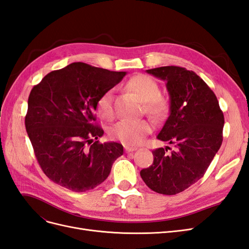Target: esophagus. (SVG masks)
Wrapping results in <instances>:
<instances>
[{
  "label": "esophagus",
  "instance_id": "obj_1",
  "mask_svg": "<svg viewBox=\"0 0 249 249\" xmlns=\"http://www.w3.org/2000/svg\"><path fill=\"white\" fill-rule=\"evenodd\" d=\"M137 149V147H133V146H129V145H124V150L125 153H132L135 152Z\"/></svg>",
  "mask_w": 249,
  "mask_h": 249
}]
</instances>
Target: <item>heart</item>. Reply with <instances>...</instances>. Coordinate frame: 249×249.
I'll return each mask as SVG.
<instances>
[{
	"instance_id": "obj_1",
	"label": "heart",
	"mask_w": 249,
	"mask_h": 249,
	"mask_svg": "<svg viewBox=\"0 0 249 249\" xmlns=\"http://www.w3.org/2000/svg\"><path fill=\"white\" fill-rule=\"evenodd\" d=\"M126 89L143 101V107L152 118L161 120L167 115L169 109L168 101L166 97L160 94L159 83L153 78L146 74H137L127 81ZM113 101V90H108L99 97L96 103V110L99 114L107 120L114 117ZM152 130V124L145 119H123L111 126L109 135L112 139L118 140L124 144L138 145Z\"/></svg>"
}]
</instances>
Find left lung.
I'll return each instance as SVG.
<instances>
[{
	"mask_svg": "<svg viewBox=\"0 0 249 249\" xmlns=\"http://www.w3.org/2000/svg\"><path fill=\"white\" fill-rule=\"evenodd\" d=\"M146 72L166 81L170 114L158 139L175 144L176 149L153 150L154 162L140 176L153 191L175 195L206 173L221 146L224 116L215 93L194 71L162 66Z\"/></svg>",
	"mask_w": 249,
	"mask_h": 249,
	"instance_id": "8db88e82",
	"label": "left lung"
}]
</instances>
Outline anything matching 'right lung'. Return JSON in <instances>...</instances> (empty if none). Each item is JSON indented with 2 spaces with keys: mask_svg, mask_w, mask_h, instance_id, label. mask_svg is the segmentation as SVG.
<instances>
[{
  "mask_svg": "<svg viewBox=\"0 0 249 249\" xmlns=\"http://www.w3.org/2000/svg\"><path fill=\"white\" fill-rule=\"evenodd\" d=\"M125 74L74 62L51 71L32 88L26 130L37 162L53 182L84 192L108 178L124 147L99 142L104 131L94 111L99 97Z\"/></svg>",
  "mask_w": 249,
  "mask_h": 249,
  "instance_id": "add662e5",
  "label": "right lung"
}]
</instances>
